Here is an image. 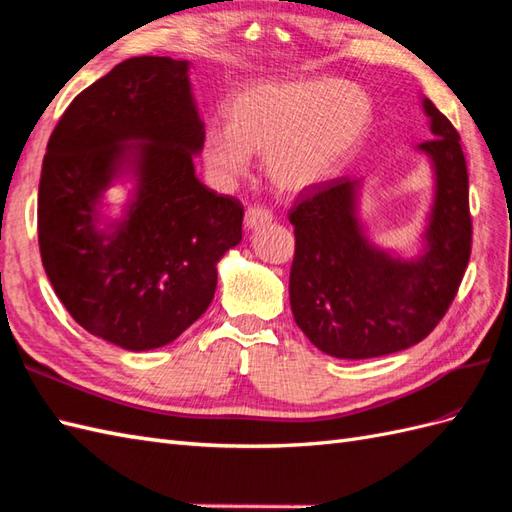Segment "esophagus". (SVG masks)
<instances>
[{"label": "esophagus", "mask_w": 512, "mask_h": 512, "mask_svg": "<svg viewBox=\"0 0 512 512\" xmlns=\"http://www.w3.org/2000/svg\"><path fill=\"white\" fill-rule=\"evenodd\" d=\"M268 222H272L270 209H266V207H248V212L244 216V227L248 231L264 227V225H268Z\"/></svg>", "instance_id": "34e87169"}]
</instances>
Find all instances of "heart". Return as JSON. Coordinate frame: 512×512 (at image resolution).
<instances>
[{
  "label": "heart",
  "mask_w": 512,
  "mask_h": 512,
  "mask_svg": "<svg viewBox=\"0 0 512 512\" xmlns=\"http://www.w3.org/2000/svg\"><path fill=\"white\" fill-rule=\"evenodd\" d=\"M229 125L209 123L201 157L209 179L229 188L264 155V173L283 194L318 190L352 162L368 136L372 99L352 82L268 77L244 84L227 106Z\"/></svg>",
  "instance_id": "b5f03b06"
}]
</instances>
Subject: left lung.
Wrapping results in <instances>:
<instances>
[{
    "label": "left lung",
    "instance_id": "left-lung-1",
    "mask_svg": "<svg viewBox=\"0 0 512 512\" xmlns=\"http://www.w3.org/2000/svg\"><path fill=\"white\" fill-rule=\"evenodd\" d=\"M430 138L417 144L432 173V203L413 255L370 240L361 220L363 179H335L290 214L294 320L337 359H372L415 346L456 296L471 253L469 177L461 138L422 97Z\"/></svg>",
    "mask_w": 512,
    "mask_h": 512
}]
</instances>
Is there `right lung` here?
Instances as JSON below:
<instances>
[{"label":"right lung","instance_id":"1","mask_svg":"<svg viewBox=\"0 0 512 512\" xmlns=\"http://www.w3.org/2000/svg\"><path fill=\"white\" fill-rule=\"evenodd\" d=\"M190 62L129 58L73 99L47 142L38 244L56 296L88 333L162 348L214 300L244 207L196 179L203 121ZM130 186L121 217L105 192Z\"/></svg>","mask_w":512,"mask_h":512}]
</instances>
